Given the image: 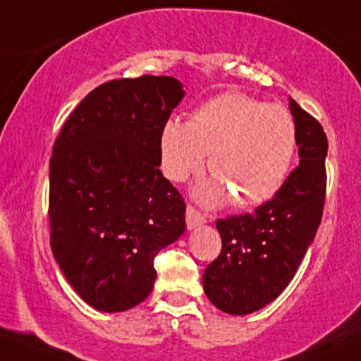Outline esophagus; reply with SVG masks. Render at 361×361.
I'll list each match as a JSON object with an SVG mask.
<instances>
[{
	"label": "esophagus",
	"instance_id": "34e87169",
	"mask_svg": "<svg viewBox=\"0 0 361 361\" xmlns=\"http://www.w3.org/2000/svg\"><path fill=\"white\" fill-rule=\"evenodd\" d=\"M205 223V216L202 212L197 211L195 207H192V205H188L187 207V224L188 228H195V226H200Z\"/></svg>",
	"mask_w": 361,
	"mask_h": 361
}]
</instances>
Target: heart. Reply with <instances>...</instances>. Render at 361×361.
Returning <instances> with one entry per match:
<instances>
[{"label":"heart","instance_id":"obj_1","mask_svg":"<svg viewBox=\"0 0 361 361\" xmlns=\"http://www.w3.org/2000/svg\"><path fill=\"white\" fill-rule=\"evenodd\" d=\"M296 125L283 106L265 104L240 92L216 96L193 113L190 123L169 120L161 132V168L181 181L204 168L209 152L212 180L197 190L205 205L233 197L238 207L269 200L290 173Z\"/></svg>","mask_w":361,"mask_h":361}]
</instances>
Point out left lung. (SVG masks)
<instances>
[{"mask_svg":"<svg viewBox=\"0 0 361 361\" xmlns=\"http://www.w3.org/2000/svg\"><path fill=\"white\" fill-rule=\"evenodd\" d=\"M300 164L253 212L217 219L223 248L204 272V291L219 310L247 315L283 293L315 238L326 202L327 137L290 99Z\"/></svg>","mask_w":361,"mask_h":361,"instance_id":"left-lung-1","label":"left lung"}]
</instances>
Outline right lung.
I'll use <instances>...</instances> for the list:
<instances>
[{
	"mask_svg": "<svg viewBox=\"0 0 361 361\" xmlns=\"http://www.w3.org/2000/svg\"><path fill=\"white\" fill-rule=\"evenodd\" d=\"M173 77L96 87L73 109L49 161L54 259L85 303L125 312L150 295L154 259L185 231V200L162 176L161 132L183 99Z\"/></svg>",
	"mask_w": 361,
	"mask_h": 361,
	"instance_id": "right-lung-1",
	"label": "right lung"
}]
</instances>
